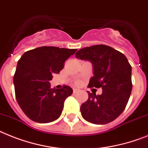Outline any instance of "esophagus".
Here are the masks:
<instances>
[{"instance_id":"obj_1","label":"esophagus","mask_w":148,"mask_h":148,"mask_svg":"<svg viewBox=\"0 0 148 148\" xmlns=\"http://www.w3.org/2000/svg\"><path fill=\"white\" fill-rule=\"evenodd\" d=\"M80 89H78V88L73 89V92H74V93H78V92H80Z\"/></svg>"}]
</instances>
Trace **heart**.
Instances as JSON below:
<instances>
[{
	"label": "heart",
	"mask_w": 148,
	"mask_h": 148,
	"mask_svg": "<svg viewBox=\"0 0 148 148\" xmlns=\"http://www.w3.org/2000/svg\"><path fill=\"white\" fill-rule=\"evenodd\" d=\"M77 84H79V82H77Z\"/></svg>",
	"instance_id": "1"
}]
</instances>
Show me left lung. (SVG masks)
Listing matches in <instances>:
<instances>
[{
  "label": "left lung",
  "mask_w": 148,
  "mask_h": 148,
  "mask_svg": "<svg viewBox=\"0 0 148 148\" xmlns=\"http://www.w3.org/2000/svg\"><path fill=\"white\" fill-rule=\"evenodd\" d=\"M75 56L93 64L89 87L103 89L100 95L88 91V99L80 106L83 118L97 125L112 122L124 111L132 89V66L127 58L105 45L81 49Z\"/></svg>",
  "instance_id": "1"
}]
</instances>
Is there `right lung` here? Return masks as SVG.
Here are the masks:
<instances>
[{
    "label": "right lung",
    "mask_w": 148,
    "mask_h": 148,
    "mask_svg": "<svg viewBox=\"0 0 148 148\" xmlns=\"http://www.w3.org/2000/svg\"><path fill=\"white\" fill-rule=\"evenodd\" d=\"M77 49L42 46L26 51L18 61L14 77L16 99L26 116L39 123H49L60 117L68 86L51 89L52 74H58L66 60Z\"/></svg>",
    "instance_id": "1"
}]
</instances>
